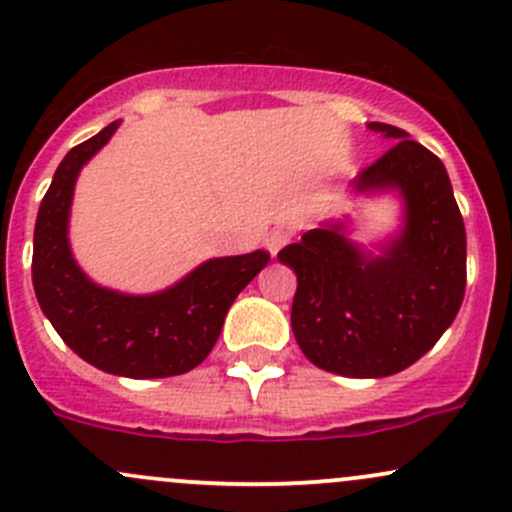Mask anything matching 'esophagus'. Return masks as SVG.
<instances>
[{"instance_id":"esophagus-1","label":"esophagus","mask_w":512,"mask_h":512,"mask_svg":"<svg viewBox=\"0 0 512 512\" xmlns=\"http://www.w3.org/2000/svg\"><path fill=\"white\" fill-rule=\"evenodd\" d=\"M288 239H291V234H288L286 229H273L271 234L266 236V249H268V254L276 256L278 251H281L283 246L288 244Z\"/></svg>"}]
</instances>
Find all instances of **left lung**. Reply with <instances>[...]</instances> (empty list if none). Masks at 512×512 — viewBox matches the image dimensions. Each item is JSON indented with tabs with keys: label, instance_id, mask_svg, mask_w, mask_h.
Listing matches in <instances>:
<instances>
[{
	"label": "left lung",
	"instance_id": "1",
	"mask_svg": "<svg viewBox=\"0 0 512 512\" xmlns=\"http://www.w3.org/2000/svg\"><path fill=\"white\" fill-rule=\"evenodd\" d=\"M367 128L392 147L352 179V189L397 192L399 234L370 251L350 239L345 217L305 231L278 254L298 276L291 325L303 355L357 379L414 365L446 333L466 293V229L444 162L402 128Z\"/></svg>",
	"mask_w": 512,
	"mask_h": 512
}]
</instances>
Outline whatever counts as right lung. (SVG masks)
<instances>
[{"mask_svg":"<svg viewBox=\"0 0 512 512\" xmlns=\"http://www.w3.org/2000/svg\"><path fill=\"white\" fill-rule=\"evenodd\" d=\"M110 123L63 157L44 194L34 229L31 281L36 300L61 340L88 365L118 377L160 379L207 360L236 295L271 261L266 251L209 258L150 295L110 291L78 268L68 244L73 187L83 165L118 130Z\"/></svg>","mask_w":512,"mask_h":512,"instance_id":"obj_1","label":"right lung"}]
</instances>
